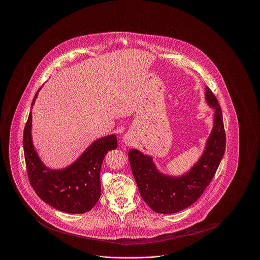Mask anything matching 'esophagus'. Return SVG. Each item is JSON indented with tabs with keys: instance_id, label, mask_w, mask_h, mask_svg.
Returning a JSON list of instances; mask_svg holds the SVG:
<instances>
[{
	"instance_id": "34e87169",
	"label": "esophagus",
	"mask_w": 260,
	"mask_h": 260,
	"mask_svg": "<svg viewBox=\"0 0 260 260\" xmlns=\"http://www.w3.org/2000/svg\"><path fill=\"white\" fill-rule=\"evenodd\" d=\"M123 142L126 144V145H132V137H129V136H125V137H123Z\"/></svg>"
}]
</instances>
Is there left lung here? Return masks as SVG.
Returning a JSON list of instances; mask_svg holds the SVG:
<instances>
[{"label": "left lung", "mask_w": 260, "mask_h": 260, "mask_svg": "<svg viewBox=\"0 0 260 260\" xmlns=\"http://www.w3.org/2000/svg\"><path fill=\"white\" fill-rule=\"evenodd\" d=\"M206 100L215 110L214 125L205 152L189 172L181 177L166 176L156 170L152 157L136 149L128 152L140 194L156 213H177L196 203L212 181L224 155L226 137L221 107L209 87H206Z\"/></svg>", "instance_id": "left-lung-1"}]
</instances>
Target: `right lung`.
Returning <instances> with one entry per match:
<instances>
[{
	"instance_id": "right-lung-1",
	"label": "right lung",
	"mask_w": 260,
	"mask_h": 260,
	"mask_svg": "<svg viewBox=\"0 0 260 260\" xmlns=\"http://www.w3.org/2000/svg\"><path fill=\"white\" fill-rule=\"evenodd\" d=\"M38 92H36L31 105ZM31 113L23 131V151L28 181L43 202L61 212H88L101 197L100 172L105 155L117 148L115 135L94 141L70 167L54 171L46 168L31 143Z\"/></svg>"
}]
</instances>
